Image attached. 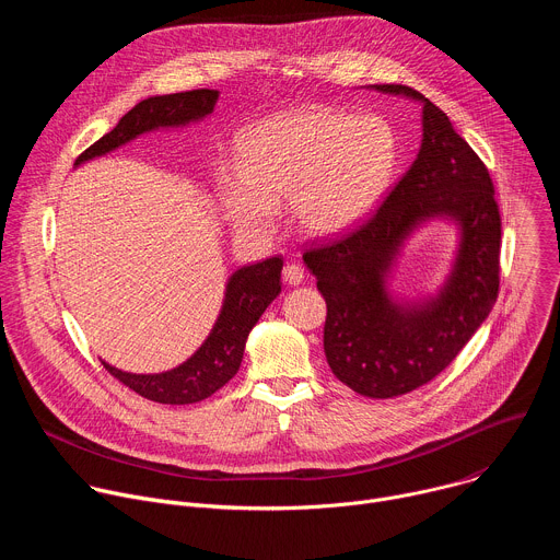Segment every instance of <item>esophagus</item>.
Segmentation results:
<instances>
[{
	"mask_svg": "<svg viewBox=\"0 0 560 560\" xmlns=\"http://www.w3.org/2000/svg\"><path fill=\"white\" fill-rule=\"evenodd\" d=\"M303 279H305V272H303V268L299 264H288L283 268V281L288 285H299Z\"/></svg>",
	"mask_w": 560,
	"mask_h": 560,
	"instance_id": "1",
	"label": "esophagus"
}]
</instances>
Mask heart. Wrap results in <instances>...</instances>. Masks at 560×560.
<instances>
[{
	"instance_id": "b5f03b06",
	"label": "heart",
	"mask_w": 560,
	"mask_h": 560,
	"mask_svg": "<svg viewBox=\"0 0 560 560\" xmlns=\"http://www.w3.org/2000/svg\"><path fill=\"white\" fill-rule=\"evenodd\" d=\"M394 166L389 124L305 106L272 115L238 139L236 173H219V199L236 232H270L275 208L288 201L303 232L328 236L381 199Z\"/></svg>"
}]
</instances>
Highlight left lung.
Listing matches in <instances>:
<instances>
[{
	"label": "left lung",
	"instance_id": "obj_1",
	"mask_svg": "<svg viewBox=\"0 0 560 560\" xmlns=\"http://www.w3.org/2000/svg\"><path fill=\"white\" fill-rule=\"evenodd\" d=\"M374 89L423 104L421 150L363 223L305 244L303 261L328 305L324 350L335 376L363 396L392 398L443 372L492 312L501 285V212L481 156L439 106L410 86ZM436 213L462 223L455 272L425 306H396L382 277L402 238Z\"/></svg>",
	"mask_w": 560,
	"mask_h": 560
}]
</instances>
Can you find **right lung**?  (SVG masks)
I'll return each instance as SVG.
<instances>
[{
    "label": "right lung",
    "instance_id": "1",
    "mask_svg": "<svg viewBox=\"0 0 560 560\" xmlns=\"http://www.w3.org/2000/svg\"><path fill=\"white\" fill-rule=\"evenodd\" d=\"M219 100L217 91H186L175 95L150 97L126 113L119 124L74 159V166L93 156L106 154L132 137L159 126H182L212 113ZM281 257H270L255 266L236 270L225 288V301L206 343L179 368L162 374H130L108 363L104 368L132 392L154 404L188 406L203 401L223 387L242 365L248 332L259 316L281 292Z\"/></svg>",
    "mask_w": 560,
    "mask_h": 560
}]
</instances>
